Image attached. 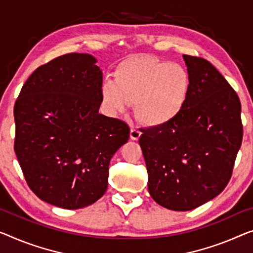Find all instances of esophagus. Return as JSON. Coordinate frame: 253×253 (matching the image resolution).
<instances>
[{"mask_svg":"<svg viewBox=\"0 0 253 253\" xmlns=\"http://www.w3.org/2000/svg\"><path fill=\"white\" fill-rule=\"evenodd\" d=\"M141 131L136 129V128H131L130 129V138L134 139V141H137V139L141 137Z\"/></svg>","mask_w":253,"mask_h":253,"instance_id":"esophagus-1","label":"esophagus"}]
</instances>
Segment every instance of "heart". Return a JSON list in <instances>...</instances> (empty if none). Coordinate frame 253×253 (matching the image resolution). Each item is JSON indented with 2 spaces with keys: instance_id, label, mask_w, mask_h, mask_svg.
<instances>
[{
  "instance_id": "obj_1",
  "label": "heart",
  "mask_w": 253,
  "mask_h": 253,
  "mask_svg": "<svg viewBox=\"0 0 253 253\" xmlns=\"http://www.w3.org/2000/svg\"><path fill=\"white\" fill-rule=\"evenodd\" d=\"M190 76L184 67L149 56H133L117 67L114 82L101 89L103 103L111 114L134 103L136 118L148 126L170 123L185 107Z\"/></svg>"
}]
</instances>
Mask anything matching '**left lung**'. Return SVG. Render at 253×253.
Here are the masks:
<instances>
[{
    "instance_id": "left-lung-1",
    "label": "left lung",
    "mask_w": 253,
    "mask_h": 253,
    "mask_svg": "<svg viewBox=\"0 0 253 253\" xmlns=\"http://www.w3.org/2000/svg\"><path fill=\"white\" fill-rule=\"evenodd\" d=\"M190 93L182 112L163 126L142 129L139 145L158 205L187 211L227 185L242 144L241 102L208 60L183 55Z\"/></svg>"
}]
</instances>
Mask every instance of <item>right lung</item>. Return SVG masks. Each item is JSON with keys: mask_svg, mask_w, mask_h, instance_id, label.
<instances>
[{"mask_svg": "<svg viewBox=\"0 0 253 253\" xmlns=\"http://www.w3.org/2000/svg\"><path fill=\"white\" fill-rule=\"evenodd\" d=\"M85 53L40 66L14 103V152L28 186L43 201L79 209L108 187L109 165L129 138L123 120L99 114L102 71Z\"/></svg>", "mask_w": 253, "mask_h": 253, "instance_id": "obj_1", "label": "right lung"}]
</instances>
